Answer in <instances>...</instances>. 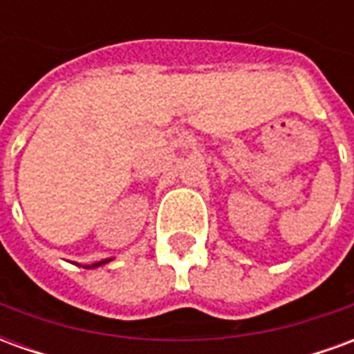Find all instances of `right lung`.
Here are the masks:
<instances>
[{
    "label": "right lung",
    "mask_w": 354,
    "mask_h": 354,
    "mask_svg": "<svg viewBox=\"0 0 354 354\" xmlns=\"http://www.w3.org/2000/svg\"><path fill=\"white\" fill-rule=\"evenodd\" d=\"M109 260H104V261H98V263H93V266H85L87 267V269H93V267H100V266H104V263H108Z\"/></svg>",
    "instance_id": "right-lung-1"
}]
</instances>
